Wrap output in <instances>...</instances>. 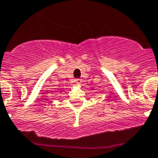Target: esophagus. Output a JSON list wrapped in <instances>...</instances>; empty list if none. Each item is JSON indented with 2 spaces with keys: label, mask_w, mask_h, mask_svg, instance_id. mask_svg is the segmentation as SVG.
Here are the masks:
<instances>
[{
  "label": "esophagus",
  "mask_w": 158,
  "mask_h": 158,
  "mask_svg": "<svg viewBox=\"0 0 158 158\" xmlns=\"http://www.w3.org/2000/svg\"><path fill=\"white\" fill-rule=\"evenodd\" d=\"M75 81H76V83L77 84H81V79H80V78H77V79L75 80Z\"/></svg>",
  "instance_id": "obj_1"
}]
</instances>
